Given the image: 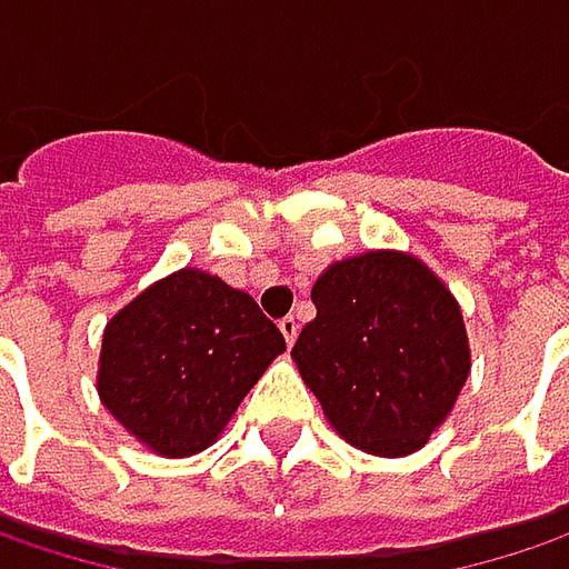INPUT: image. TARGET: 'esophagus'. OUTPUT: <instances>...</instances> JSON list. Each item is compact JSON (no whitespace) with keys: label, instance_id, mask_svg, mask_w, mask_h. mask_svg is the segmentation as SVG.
<instances>
[{"label":"esophagus","instance_id":"1","mask_svg":"<svg viewBox=\"0 0 569 569\" xmlns=\"http://www.w3.org/2000/svg\"><path fill=\"white\" fill-rule=\"evenodd\" d=\"M278 330H281L284 343L295 346V340H298V320H295V317H284V320L278 323Z\"/></svg>","mask_w":569,"mask_h":569}]
</instances>
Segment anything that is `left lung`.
I'll use <instances>...</instances> for the list:
<instances>
[{
	"instance_id": "1",
	"label": "left lung",
	"mask_w": 569,
	"mask_h": 569,
	"mask_svg": "<svg viewBox=\"0 0 569 569\" xmlns=\"http://www.w3.org/2000/svg\"><path fill=\"white\" fill-rule=\"evenodd\" d=\"M291 349L330 427L362 453L408 457L467 386L463 310L418 256L369 249L323 268Z\"/></svg>"
}]
</instances>
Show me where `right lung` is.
<instances>
[{
	"instance_id": "right-lung-1",
	"label": "right lung",
	"mask_w": 569,
	"mask_h": 569,
	"mask_svg": "<svg viewBox=\"0 0 569 569\" xmlns=\"http://www.w3.org/2000/svg\"><path fill=\"white\" fill-rule=\"evenodd\" d=\"M281 352V330L246 291L220 274L181 268L112 313L97 391L142 447L181 460L217 443Z\"/></svg>"
}]
</instances>
